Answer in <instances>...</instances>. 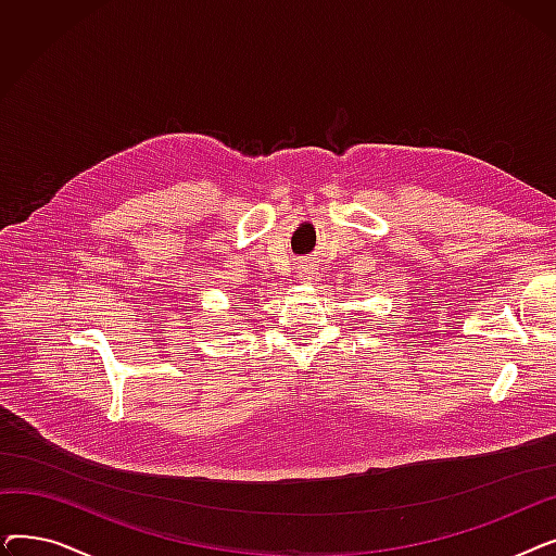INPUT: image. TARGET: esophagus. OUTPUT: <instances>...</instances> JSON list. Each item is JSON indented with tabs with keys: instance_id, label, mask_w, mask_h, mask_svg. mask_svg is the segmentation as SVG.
I'll use <instances>...</instances> for the list:
<instances>
[{
	"instance_id": "esophagus-1",
	"label": "esophagus",
	"mask_w": 556,
	"mask_h": 556,
	"mask_svg": "<svg viewBox=\"0 0 556 556\" xmlns=\"http://www.w3.org/2000/svg\"><path fill=\"white\" fill-rule=\"evenodd\" d=\"M313 277H315V270H313L311 266H302V268H300V279H302V281H311Z\"/></svg>"
}]
</instances>
